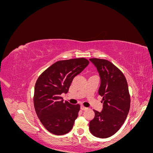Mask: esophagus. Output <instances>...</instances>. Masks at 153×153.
<instances>
[{
	"label": "esophagus",
	"instance_id": "obj_1",
	"mask_svg": "<svg viewBox=\"0 0 153 153\" xmlns=\"http://www.w3.org/2000/svg\"><path fill=\"white\" fill-rule=\"evenodd\" d=\"M87 108L85 107V106H80V109L82 110H86Z\"/></svg>",
	"mask_w": 153,
	"mask_h": 153
}]
</instances>
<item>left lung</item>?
<instances>
[{
    "label": "left lung",
    "instance_id": "8db88e82",
    "mask_svg": "<svg viewBox=\"0 0 153 153\" xmlns=\"http://www.w3.org/2000/svg\"><path fill=\"white\" fill-rule=\"evenodd\" d=\"M101 79L98 94L103 97L101 112L94 110V118L89 123L94 136L105 138L116 133L126 120L130 108V96L124 74L105 59H90Z\"/></svg>",
    "mask_w": 153,
    "mask_h": 153
}]
</instances>
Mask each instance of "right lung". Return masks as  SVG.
Returning a JSON list of instances; mask_svg holds the SVG:
<instances>
[{"label":"right lung","mask_w":153,"mask_h":153,"mask_svg":"<svg viewBox=\"0 0 153 153\" xmlns=\"http://www.w3.org/2000/svg\"><path fill=\"white\" fill-rule=\"evenodd\" d=\"M89 63L85 58L57 61L36 81L34 95L36 112L44 127L54 135H62L70 131L78 116L80 105L64 102L61 95L67 93L74 78Z\"/></svg>","instance_id":"add662e5"}]
</instances>
